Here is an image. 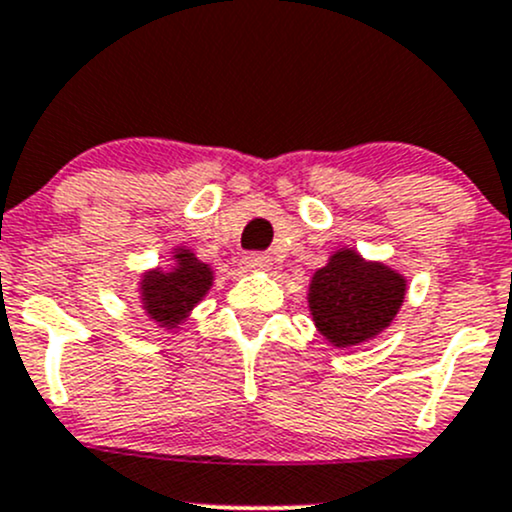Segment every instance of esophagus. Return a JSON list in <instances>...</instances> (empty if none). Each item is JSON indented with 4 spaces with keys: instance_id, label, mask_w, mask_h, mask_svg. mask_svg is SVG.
Listing matches in <instances>:
<instances>
[{
    "instance_id": "esophagus-1",
    "label": "esophagus",
    "mask_w": 512,
    "mask_h": 512,
    "mask_svg": "<svg viewBox=\"0 0 512 512\" xmlns=\"http://www.w3.org/2000/svg\"><path fill=\"white\" fill-rule=\"evenodd\" d=\"M241 268L244 271H268L271 268V256L263 254V251H249V254L241 256Z\"/></svg>"
}]
</instances>
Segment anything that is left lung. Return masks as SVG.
Instances as JSON below:
<instances>
[{
    "mask_svg": "<svg viewBox=\"0 0 512 512\" xmlns=\"http://www.w3.org/2000/svg\"><path fill=\"white\" fill-rule=\"evenodd\" d=\"M405 295V280L381 263L339 251L310 285L317 329L337 346L359 344L386 329Z\"/></svg>",
    "mask_w": 512,
    "mask_h": 512,
    "instance_id": "left-lung-1",
    "label": "left lung"
}]
</instances>
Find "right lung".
<instances>
[{
  "instance_id": "obj_1",
  "label": "right lung",
  "mask_w": 512,
  "mask_h": 512,
  "mask_svg": "<svg viewBox=\"0 0 512 512\" xmlns=\"http://www.w3.org/2000/svg\"><path fill=\"white\" fill-rule=\"evenodd\" d=\"M173 271H153L144 278V307L161 324H178L207 293L212 283L210 268L190 251H180Z\"/></svg>"
}]
</instances>
